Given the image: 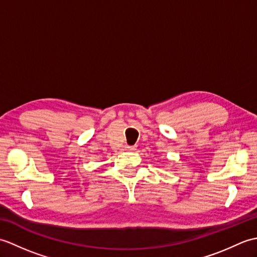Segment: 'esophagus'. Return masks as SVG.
<instances>
[{
  "label": "esophagus",
  "instance_id": "esophagus-1",
  "mask_svg": "<svg viewBox=\"0 0 257 257\" xmlns=\"http://www.w3.org/2000/svg\"><path fill=\"white\" fill-rule=\"evenodd\" d=\"M124 148L127 151H134V150H136V146H125Z\"/></svg>",
  "mask_w": 257,
  "mask_h": 257
}]
</instances>
